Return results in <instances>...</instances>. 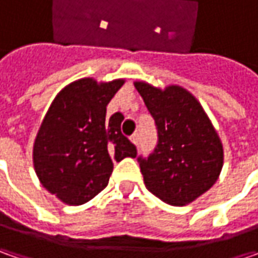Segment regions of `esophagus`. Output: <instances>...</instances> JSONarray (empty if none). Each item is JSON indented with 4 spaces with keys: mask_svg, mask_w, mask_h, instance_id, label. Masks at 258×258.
Instances as JSON below:
<instances>
[{
    "mask_svg": "<svg viewBox=\"0 0 258 258\" xmlns=\"http://www.w3.org/2000/svg\"><path fill=\"white\" fill-rule=\"evenodd\" d=\"M131 142H132L134 145L139 144V135L138 134L132 135V136H131Z\"/></svg>",
    "mask_w": 258,
    "mask_h": 258,
    "instance_id": "34e87169",
    "label": "esophagus"
}]
</instances>
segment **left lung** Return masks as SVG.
I'll return each mask as SVG.
<instances>
[{
    "mask_svg": "<svg viewBox=\"0 0 258 258\" xmlns=\"http://www.w3.org/2000/svg\"><path fill=\"white\" fill-rule=\"evenodd\" d=\"M158 127V145L139 158L145 186L173 207L191 204L217 182L224 164L221 139L192 93L135 82Z\"/></svg>",
    "mask_w": 258,
    "mask_h": 258,
    "instance_id": "8db88e82",
    "label": "left lung"
}]
</instances>
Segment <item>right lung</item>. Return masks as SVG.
<instances>
[{"instance_id": "add662e5", "label": "right lung", "mask_w": 258, "mask_h": 258, "mask_svg": "<svg viewBox=\"0 0 258 258\" xmlns=\"http://www.w3.org/2000/svg\"><path fill=\"white\" fill-rule=\"evenodd\" d=\"M124 79H79L51 102L33 146L41 185L67 205L90 201L109 182L113 161L136 158V148L120 132L123 114L106 120V106Z\"/></svg>"}]
</instances>
